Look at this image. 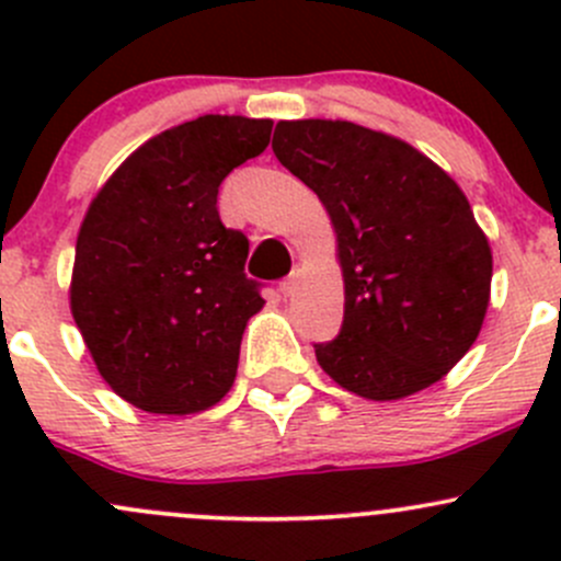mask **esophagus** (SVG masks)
Returning a JSON list of instances; mask_svg holds the SVG:
<instances>
[{
	"label": "esophagus",
	"mask_w": 561,
	"mask_h": 561,
	"mask_svg": "<svg viewBox=\"0 0 561 561\" xmlns=\"http://www.w3.org/2000/svg\"><path fill=\"white\" fill-rule=\"evenodd\" d=\"M298 279H301V268H298V265H296V268L290 271V276H287V279L282 282V285H279L282 296H285V298H290L293 293H296V287H298Z\"/></svg>",
	"instance_id": "esophagus-1"
}]
</instances>
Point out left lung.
<instances>
[{
    "label": "left lung",
    "mask_w": 561,
    "mask_h": 561,
    "mask_svg": "<svg viewBox=\"0 0 561 561\" xmlns=\"http://www.w3.org/2000/svg\"><path fill=\"white\" fill-rule=\"evenodd\" d=\"M271 149L336 233L344 322L314 344L322 371L371 401L443 380L483 328L494 265L461 186L415 146L342 118L279 122Z\"/></svg>",
    "instance_id": "1"
}]
</instances>
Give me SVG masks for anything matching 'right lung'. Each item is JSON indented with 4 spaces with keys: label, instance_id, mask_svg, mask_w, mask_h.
<instances>
[{
    "label": "right lung",
    "instance_id": "obj_1",
    "mask_svg": "<svg viewBox=\"0 0 561 561\" xmlns=\"http://www.w3.org/2000/svg\"><path fill=\"white\" fill-rule=\"evenodd\" d=\"M271 118L208 116L135 149L78 230L70 312L103 380L133 407L192 415L225 399L249 317V241L225 228L219 184L263 154Z\"/></svg>",
    "mask_w": 561,
    "mask_h": 561
}]
</instances>
